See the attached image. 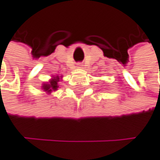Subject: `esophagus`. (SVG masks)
<instances>
[{"instance_id":"34e87169","label":"esophagus","mask_w":160,"mask_h":160,"mask_svg":"<svg viewBox=\"0 0 160 160\" xmlns=\"http://www.w3.org/2000/svg\"><path fill=\"white\" fill-rule=\"evenodd\" d=\"M77 68H83V65H82L81 63H78L77 64Z\"/></svg>"}]
</instances>
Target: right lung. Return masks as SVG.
I'll return each instance as SVG.
<instances>
[{
    "instance_id": "right-lung-1",
    "label": "right lung",
    "mask_w": 160,
    "mask_h": 160,
    "mask_svg": "<svg viewBox=\"0 0 160 160\" xmlns=\"http://www.w3.org/2000/svg\"><path fill=\"white\" fill-rule=\"evenodd\" d=\"M62 79V76H52L48 80V82H43L41 85V89L45 92L47 95H50L52 92H55L59 88V81Z\"/></svg>"
}]
</instances>
